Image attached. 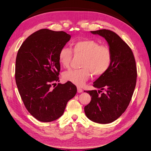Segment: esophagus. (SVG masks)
<instances>
[{
  "label": "esophagus",
  "mask_w": 151,
  "mask_h": 151,
  "mask_svg": "<svg viewBox=\"0 0 151 151\" xmlns=\"http://www.w3.org/2000/svg\"><path fill=\"white\" fill-rule=\"evenodd\" d=\"M83 89H82L81 88H80L79 87H77V92H78L79 93H82L83 92Z\"/></svg>",
  "instance_id": "34e87169"
}]
</instances>
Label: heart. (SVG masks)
Returning a JSON list of instances; mask_svg holds the SVG:
<instances>
[{"instance_id":"1","label":"heart","mask_w":151,"mask_h":151,"mask_svg":"<svg viewBox=\"0 0 151 151\" xmlns=\"http://www.w3.org/2000/svg\"><path fill=\"white\" fill-rule=\"evenodd\" d=\"M75 55L84 56L83 68L69 69L63 72V78L77 86H82L88 81L91 72L96 76L104 74L110 67L111 53L106 45H100L97 41L91 39L78 40L72 44ZM72 58L71 49L63 47L58 52V60L63 67H68Z\"/></svg>"}]
</instances>
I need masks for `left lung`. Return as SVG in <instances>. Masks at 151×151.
Here are the masks:
<instances>
[{"label":"left lung","mask_w":151,"mask_h":151,"mask_svg":"<svg viewBox=\"0 0 151 151\" xmlns=\"http://www.w3.org/2000/svg\"><path fill=\"white\" fill-rule=\"evenodd\" d=\"M91 33L106 40L111 63L109 69L93 83L98 91H85L91 100L84 107V111L91 121L106 124L119 118L129 106L136 85V63L129 45L115 33L108 29Z\"/></svg>","instance_id":"left-lung-1"}]
</instances>
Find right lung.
<instances>
[{
  "label": "right lung",
  "mask_w": 151,
  "mask_h": 151,
  "mask_svg": "<svg viewBox=\"0 0 151 151\" xmlns=\"http://www.w3.org/2000/svg\"><path fill=\"white\" fill-rule=\"evenodd\" d=\"M70 38L64 31L42 29L27 38L18 50L15 68L17 89L26 109L40 122L60 118L77 93L76 86L70 82L56 86L60 81L58 52Z\"/></svg>",
  "instance_id": "obj_1"
}]
</instances>
